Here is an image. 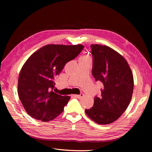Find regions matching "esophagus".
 I'll return each mask as SVG.
<instances>
[{"instance_id": "1", "label": "esophagus", "mask_w": 152, "mask_h": 152, "mask_svg": "<svg viewBox=\"0 0 152 152\" xmlns=\"http://www.w3.org/2000/svg\"><path fill=\"white\" fill-rule=\"evenodd\" d=\"M83 96H84V94H82V93H81V94H73V97H74V98H82Z\"/></svg>"}]
</instances>
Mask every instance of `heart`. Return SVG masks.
<instances>
[{
  "instance_id": "obj_1",
  "label": "heart",
  "mask_w": 152,
  "mask_h": 152,
  "mask_svg": "<svg viewBox=\"0 0 152 152\" xmlns=\"http://www.w3.org/2000/svg\"><path fill=\"white\" fill-rule=\"evenodd\" d=\"M80 59H90V58L88 56H82L80 58Z\"/></svg>"
}]
</instances>
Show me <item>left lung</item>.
Wrapping results in <instances>:
<instances>
[{
	"instance_id": "8db88e82",
	"label": "left lung",
	"mask_w": 152,
	"mask_h": 152,
	"mask_svg": "<svg viewBox=\"0 0 152 152\" xmlns=\"http://www.w3.org/2000/svg\"><path fill=\"white\" fill-rule=\"evenodd\" d=\"M92 73L96 81L103 84L100 98H94V106L85 110L91 120L101 125L117 121L125 112L132 96L134 79L126 59L107 45L92 44Z\"/></svg>"
}]
</instances>
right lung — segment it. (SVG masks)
<instances>
[{
    "label": "right lung",
    "instance_id": "add662e5",
    "mask_svg": "<svg viewBox=\"0 0 152 152\" xmlns=\"http://www.w3.org/2000/svg\"><path fill=\"white\" fill-rule=\"evenodd\" d=\"M84 48L81 44L46 45L26 61L18 77V93L30 116L48 122L63 112L70 96L59 95L50 90L54 87V78L66 63L76 58Z\"/></svg>",
    "mask_w": 152,
    "mask_h": 152
}]
</instances>
